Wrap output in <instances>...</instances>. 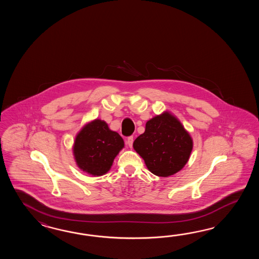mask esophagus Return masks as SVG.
I'll use <instances>...</instances> for the list:
<instances>
[{"label": "esophagus", "instance_id": "esophagus-1", "mask_svg": "<svg viewBox=\"0 0 259 259\" xmlns=\"http://www.w3.org/2000/svg\"><path fill=\"white\" fill-rule=\"evenodd\" d=\"M132 143H133V137L131 136V137H128L127 139V144L130 147H132Z\"/></svg>", "mask_w": 259, "mask_h": 259}]
</instances>
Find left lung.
Segmentation results:
<instances>
[{
  "label": "left lung",
  "mask_w": 259,
  "mask_h": 259,
  "mask_svg": "<svg viewBox=\"0 0 259 259\" xmlns=\"http://www.w3.org/2000/svg\"><path fill=\"white\" fill-rule=\"evenodd\" d=\"M193 139L181 121L165 111L146 122L145 132L133 143L149 171L168 177L182 170L193 150Z\"/></svg>",
  "instance_id": "obj_1"
}]
</instances>
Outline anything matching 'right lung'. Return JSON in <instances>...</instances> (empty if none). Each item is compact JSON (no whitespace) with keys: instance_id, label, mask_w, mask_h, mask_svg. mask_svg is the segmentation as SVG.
Masks as SVG:
<instances>
[{"instance_id":"obj_1","label":"right lung","mask_w":259,"mask_h":259,"mask_svg":"<svg viewBox=\"0 0 259 259\" xmlns=\"http://www.w3.org/2000/svg\"><path fill=\"white\" fill-rule=\"evenodd\" d=\"M124 148V141L107 123L101 119L89 122L78 132L73 144V154L81 170L102 176L110 170L114 159Z\"/></svg>"}]
</instances>
